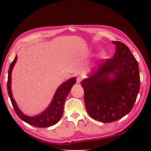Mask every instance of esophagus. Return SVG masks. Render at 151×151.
<instances>
[{"label": "esophagus", "mask_w": 151, "mask_h": 151, "mask_svg": "<svg viewBox=\"0 0 151 151\" xmlns=\"http://www.w3.org/2000/svg\"><path fill=\"white\" fill-rule=\"evenodd\" d=\"M83 80V78H82V77H81V76H78L77 77V83H78V84H79L81 82V81Z\"/></svg>", "instance_id": "1"}]
</instances>
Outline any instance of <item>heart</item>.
<instances>
[{
    "label": "heart",
    "mask_w": 151,
    "mask_h": 151,
    "mask_svg": "<svg viewBox=\"0 0 151 151\" xmlns=\"http://www.w3.org/2000/svg\"><path fill=\"white\" fill-rule=\"evenodd\" d=\"M106 54H107V53H106V50H105L104 49H101L98 54V57L100 59L104 58L106 57Z\"/></svg>",
    "instance_id": "heart-1"
}]
</instances>
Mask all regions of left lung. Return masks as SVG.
I'll return each mask as SVG.
<instances>
[{"label":"left lung","instance_id":"left-lung-1","mask_svg":"<svg viewBox=\"0 0 151 151\" xmlns=\"http://www.w3.org/2000/svg\"><path fill=\"white\" fill-rule=\"evenodd\" d=\"M112 43L116 47L113 58L91 70L81 83L87 112L103 123L116 121L127 115L140 89L139 65L135 57L124 43Z\"/></svg>","mask_w":151,"mask_h":151}]
</instances>
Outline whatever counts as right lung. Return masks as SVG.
Instances as JSON below:
<instances>
[{
    "mask_svg": "<svg viewBox=\"0 0 151 151\" xmlns=\"http://www.w3.org/2000/svg\"><path fill=\"white\" fill-rule=\"evenodd\" d=\"M17 56L16 55L14 60L11 63L9 69L8 71L7 81V92L17 115L26 123L38 128H47L56 124L60 120L63 115V106H64L66 98L68 93H70L72 86L76 83V77H73L67 80L58 87L53 96L51 103L43 112L35 116H28L21 111L15 99L13 98L12 93L11 76L12 69L17 62Z\"/></svg>",
    "mask_w": 151,
    "mask_h": 151,
    "instance_id": "1",
    "label": "right lung"
}]
</instances>
